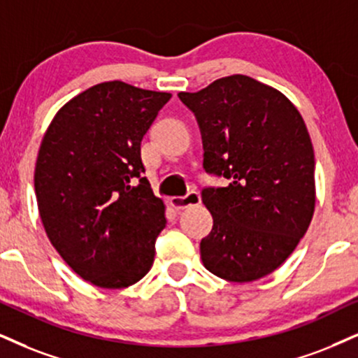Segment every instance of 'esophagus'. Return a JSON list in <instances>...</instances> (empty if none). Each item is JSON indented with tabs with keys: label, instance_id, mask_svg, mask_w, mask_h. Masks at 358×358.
<instances>
[{
	"label": "esophagus",
	"instance_id": "34e87169",
	"mask_svg": "<svg viewBox=\"0 0 358 358\" xmlns=\"http://www.w3.org/2000/svg\"><path fill=\"white\" fill-rule=\"evenodd\" d=\"M197 204H201V196L199 192L196 191L187 192V196L184 197H172L171 199V206L178 210L186 209V207H191V206H197Z\"/></svg>",
	"mask_w": 358,
	"mask_h": 358
}]
</instances>
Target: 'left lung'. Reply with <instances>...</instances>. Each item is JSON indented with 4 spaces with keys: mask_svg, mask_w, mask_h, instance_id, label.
<instances>
[{
    "mask_svg": "<svg viewBox=\"0 0 358 358\" xmlns=\"http://www.w3.org/2000/svg\"><path fill=\"white\" fill-rule=\"evenodd\" d=\"M178 96L199 124L206 172L229 179L202 191L214 219L201 241L202 264L229 282L266 277L294 252L314 215L306 122L280 91L244 74Z\"/></svg>",
    "mask_w": 358,
    "mask_h": 358,
    "instance_id": "obj_1",
    "label": "left lung"
}]
</instances>
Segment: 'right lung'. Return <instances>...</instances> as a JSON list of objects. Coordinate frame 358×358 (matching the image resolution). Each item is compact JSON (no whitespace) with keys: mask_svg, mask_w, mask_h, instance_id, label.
I'll return each mask as SVG.
<instances>
[{"mask_svg":"<svg viewBox=\"0 0 358 358\" xmlns=\"http://www.w3.org/2000/svg\"><path fill=\"white\" fill-rule=\"evenodd\" d=\"M169 92L101 83L66 103L44 132L34 192L44 231L81 279L124 289L143 279L166 227L141 141Z\"/></svg>","mask_w":358,"mask_h":358,"instance_id":"right-lung-1","label":"right lung"}]
</instances>
